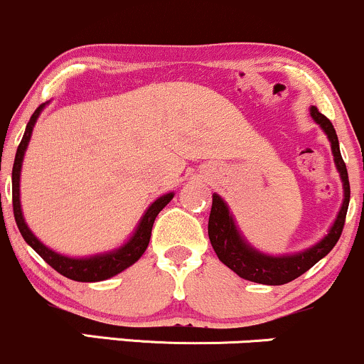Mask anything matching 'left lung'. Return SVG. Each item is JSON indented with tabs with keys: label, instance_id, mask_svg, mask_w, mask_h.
I'll return each mask as SVG.
<instances>
[{
	"label": "left lung",
	"instance_id": "1",
	"mask_svg": "<svg viewBox=\"0 0 364 364\" xmlns=\"http://www.w3.org/2000/svg\"><path fill=\"white\" fill-rule=\"evenodd\" d=\"M311 117L325 130L330 142H332L333 160H336L337 170L341 173L342 182H344V203H342L341 211H338L336 223L330 228L328 235L321 242H318L316 246L308 249V251L294 256H280V258H275V256L261 255V252L255 251V249L249 247L244 242L242 237L237 232V227L234 225V220H232L230 213H228L227 204L223 203V199L218 194H213L210 220H208V235H210L211 246H213L218 259L223 264H227L230 270H234L237 275L242 277V279L264 285H282L287 284V282H292L294 279L303 275L304 272H308L323 256L328 255L342 234L350 198L346 163L341 156L338 139L332 122L323 113H320V109L316 106H311Z\"/></svg>",
	"mask_w": 364,
	"mask_h": 364
}]
</instances>
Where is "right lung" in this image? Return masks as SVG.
I'll list each match as a JSON object with an SVG mask.
<instances>
[{
  "instance_id": "right-lung-1",
  "label": "right lung",
  "mask_w": 364,
  "mask_h": 364,
  "mask_svg": "<svg viewBox=\"0 0 364 364\" xmlns=\"http://www.w3.org/2000/svg\"><path fill=\"white\" fill-rule=\"evenodd\" d=\"M44 108V105L38 106L34 113H32L31 120H28L27 127H26V134H23L22 141H20L18 148H17V154H15V163H14V170H11V198H14V215H15V222H17V227L22 234L26 242L34 249L36 252L46 261L48 264L61 273L67 279L75 280V282H100V280H106L109 277L117 275V273L124 272L125 268H129L130 264H134L136 261L144 255L146 247H148L149 239H151V228H153L154 220L163 208L166 206L173 198V194H165L161 196L160 199H156L153 204L149 206V210L146 211L144 216H142L141 223H139L136 234L132 235V239L125 244L124 247H120L118 251L109 252V255H101V256H94V258H87V259H73V258H67V256H61L58 252L51 251L44 246L41 240H38V237L32 234L28 230L26 220H23L22 210H20V193H18V182H20V168H22V160H23V153H26L28 141H31V134L32 129H34L36 120H38L41 109Z\"/></svg>"
}]
</instances>
